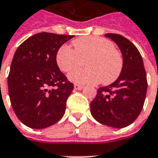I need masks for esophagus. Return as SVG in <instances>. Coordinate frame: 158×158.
I'll use <instances>...</instances> for the list:
<instances>
[{"mask_svg": "<svg viewBox=\"0 0 158 158\" xmlns=\"http://www.w3.org/2000/svg\"><path fill=\"white\" fill-rule=\"evenodd\" d=\"M74 89L75 90H81V89H83V87H82V86H80V85H77V84H75Z\"/></svg>", "mask_w": 158, "mask_h": 158, "instance_id": "obj_1", "label": "esophagus"}]
</instances>
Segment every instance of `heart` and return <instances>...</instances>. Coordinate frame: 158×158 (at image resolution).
Masks as SVG:
<instances>
[{
	"mask_svg": "<svg viewBox=\"0 0 158 158\" xmlns=\"http://www.w3.org/2000/svg\"><path fill=\"white\" fill-rule=\"evenodd\" d=\"M73 50L63 45L56 54V62L60 71L69 72L85 60L87 68L71 71L70 81L79 85H94L102 81L103 84L114 82L120 75L123 58L114 49L111 41L97 36L80 38L72 42Z\"/></svg>",
	"mask_w": 158,
	"mask_h": 158,
	"instance_id": "b5f03b06",
	"label": "heart"
}]
</instances>
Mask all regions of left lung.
<instances>
[{"instance_id": "obj_1", "label": "left lung", "mask_w": 158, "mask_h": 158, "mask_svg": "<svg viewBox=\"0 0 158 158\" xmlns=\"http://www.w3.org/2000/svg\"><path fill=\"white\" fill-rule=\"evenodd\" d=\"M104 36L120 49L123 68L115 81L98 89L90 104L91 114L100 124L120 129L132 124L142 110L147 90V74L142 57L130 40L116 33Z\"/></svg>"}]
</instances>
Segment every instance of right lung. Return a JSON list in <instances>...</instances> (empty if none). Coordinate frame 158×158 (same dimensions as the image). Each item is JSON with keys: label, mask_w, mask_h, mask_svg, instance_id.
<instances>
[{"label": "right lung", "mask_w": 158, "mask_h": 158, "mask_svg": "<svg viewBox=\"0 0 158 158\" xmlns=\"http://www.w3.org/2000/svg\"><path fill=\"white\" fill-rule=\"evenodd\" d=\"M74 35L39 33L21 44L8 76L12 109L23 124L33 129L51 126L65 114L73 84L56 62L59 49Z\"/></svg>", "instance_id": "1"}]
</instances>
